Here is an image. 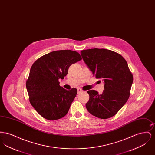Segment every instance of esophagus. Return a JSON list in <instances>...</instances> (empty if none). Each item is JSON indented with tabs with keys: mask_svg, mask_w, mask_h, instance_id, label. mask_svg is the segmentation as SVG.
Wrapping results in <instances>:
<instances>
[{
	"mask_svg": "<svg viewBox=\"0 0 155 155\" xmlns=\"http://www.w3.org/2000/svg\"><path fill=\"white\" fill-rule=\"evenodd\" d=\"M77 90H78V94H80V93H81L83 91H82V89L81 88H78L77 89Z\"/></svg>",
	"mask_w": 155,
	"mask_h": 155,
	"instance_id": "34e87169",
	"label": "esophagus"
}]
</instances>
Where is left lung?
Returning a JSON list of instances; mask_svg holds the SVG:
<instances>
[{"label": "left lung", "mask_w": 155, "mask_h": 155, "mask_svg": "<svg viewBox=\"0 0 155 155\" xmlns=\"http://www.w3.org/2000/svg\"><path fill=\"white\" fill-rule=\"evenodd\" d=\"M85 64L96 78L104 82L103 93L89 90L86 107L93 116L102 119L114 116L128 101L133 75L124 58L116 52L106 49L81 51Z\"/></svg>", "instance_id": "8db88e82"}]
</instances>
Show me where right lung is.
<instances>
[{"label":"right lung","instance_id":"right-lung-1","mask_svg":"<svg viewBox=\"0 0 155 155\" xmlns=\"http://www.w3.org/2000/svg\"><path fill=\"white\" fill-rule=\"evenodd\" d=\"M80 54L71 50L56 51L37 59L30 69L26 88L31 105L44 118L56 120L64 117L77 94L60 87L69 67L81 60Z\"/></svg>","mask_w":155,"mask_h":155}]
</instances>
